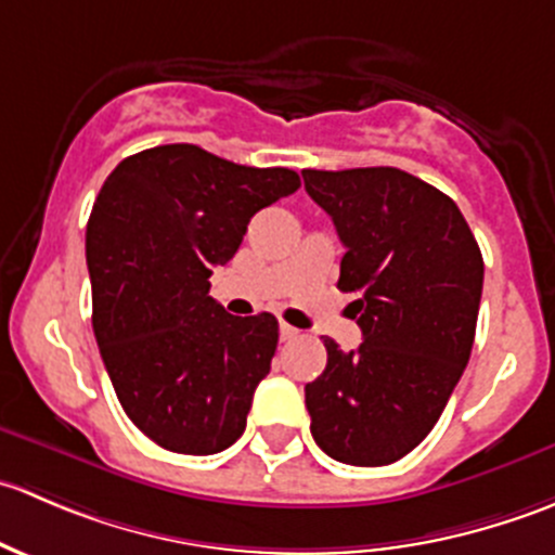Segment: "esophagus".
Returning a JSON list of instances; mask_svg holds the SVG:
<instances>
[{"instance_id":"obj_1","label":"esophagus","mask_w":555,"mask_h":555,"mask_svg":"<svg viewBox=\"0 0 555 555\" xmlns=\"http://www.w3.org/2000/svg\"><path fill=\"white\" fill-rule=\"evenodd\" d=\"M279 335H282V340H295L300 335V330H295L293 324L282 322V324H279Z\"/></svg>"}]
</instances>
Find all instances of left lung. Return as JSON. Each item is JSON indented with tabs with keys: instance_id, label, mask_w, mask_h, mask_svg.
Listing matches in <instances>:
<instances>
[{
	"instance_id": "8db88e82",
	"label": "left lung",
	"mask_w": 555,
	"mask_h": 555,
	"mask_svg": "<svg viewBox=\"0 0 555 555\" xmlns=\"http://www.w3.org/2000/svg\"><path fill=\"white\" fill-rule=\"evenodd\" d=\"M306 193L346 246L340 293L362 344L324 338L327 367L306 384L311 435L327 456L382 467L433 433L475 340L483 257L459 206L413 173L373 166L304 171Z\"/></svg>"
}]
</instances>
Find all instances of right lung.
<instances>
[{"mask_svg":"<svg viewBox=\"0 0 555 555\" xmlns=\"http://www.w3.org/2000/svg\"><path fill=\"white\" fill-rule=\"evenodd\" d=\"M298 188L293 169L238 166L195 144L142 150L102 184L86 231L93 333L122 411L160 449L209 456L242 438L279 322L228 313L209 276L251 217Z\"/></svg>","mask_w":555,"mask_h":555,"instance_id":"right-lung-1","label":"right lung"}]
</instances>
